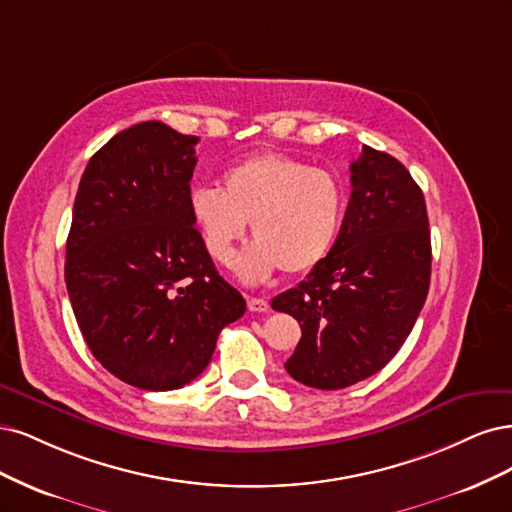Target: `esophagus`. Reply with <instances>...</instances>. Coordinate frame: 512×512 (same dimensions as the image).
<instances>
[{
	"label": "esophagus",
	"mask_w": 512,
	"mask_h": 512,
	"mask_svg": "<svg viewBox=\"0 0 512 512\" xmlns=\"http://www.w3.org/2000/svg\"><path fill=\"white\" fill-rule=\"evenodd\" d=\"M246 304H249L251 312H268V308H270L268 300H263V298H249L246 300Z\"/></svg>",
	"instance_id": "1"
}]
</instances>
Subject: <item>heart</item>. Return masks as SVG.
<instances>
[{
  "label": "heart",
  "mask_w": 512,
  "mask_h": 512,
  "mask_svg": "<svg viewBox=\"0 0 512 512\" xmlns=\"http://www.w3.org/2000/svg\"><path fill=\"white\" fill-rule=\"evenodd\" d=\"M346 195L327 170L280 153L246 157L223 174V189L200 185L189 193V212L208 255L229 266L246 223L257 238L238 261L244 280L315 270L334 249Z\"/></svg>",
  "instance_id": "heart-1"
}]
</instances>
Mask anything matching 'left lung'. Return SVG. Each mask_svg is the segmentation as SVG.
<instances>
[{
  "instance_id": "8db88e82",
  "label": "left lung",
  "mask_w": 512,
  "mask_h": 512,
  "mask_svg": "<svg viewBox=\"0 0 512 512\" xmlns=\"http://www.w3.org/2000/svg\"><path fill=\"white\" fill-rule=\"evenodd\" d=\"M351 200L334 249L272 308L302 338L285 370L308 387L342 389L383 370L408 338L430 289L432 242L423 191L372 146L351 163Z\"/></svg>"
}]
</instances>
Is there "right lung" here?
Wrapping results in <instances>:
<instances>
[{"label": "right lung", "instance_id": "obj_1", "mask_svg": "<svg viewBox=\"0 0 512 512\" xmlns=\"http://www.w3.org/2000/svg\"><path fill=\"white\" fill-rule=\"evenodd\" d=\"M197 140L161 121L110 138L80 178L65 244L82 338L110 374L146 391L200 376L246 310L189 212Z\"/></svg>", "mask_w": 512, "mask_h": 512}]
</instances>
